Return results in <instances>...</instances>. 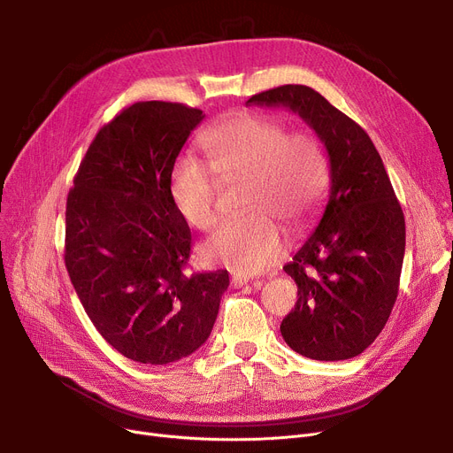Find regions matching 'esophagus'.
Masks as SVG:
<instances>
[{
  "instance_id": "esophagus-1",
  "label": "esophagus",
  "mask_w": 453,
  "mask_h": 453,
  "mask_svg": "<svg viewBox=\"0 0 453 453\" xmlns=\"http://www.w3.org/2000/svg\"><path fill=\"white\" fill-rule=\"evenodd\" d=\"M250 282V279L248 277H244V275H233L231 277V284L234 288H241V287H244V284H248ZM253 287H260V280H253Z\"/></svg>"
}]
</instances>
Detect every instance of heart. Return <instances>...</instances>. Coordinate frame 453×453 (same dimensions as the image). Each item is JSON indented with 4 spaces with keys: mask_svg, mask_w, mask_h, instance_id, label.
Here are the masks:
<instances>
[{
    "mask_svg": "<svg viewBox=\"0 0 453 453\" xmlns=\"http://www.w3.org/2000/svg\"><path fill=\"white\" fill-rule=\"evenodd\" d=\"M200 142L209 163L195 156L174 163L171 195L178 211L193 227L207 229L219 217L220 180H246L250 212L224 222L202 255L242 275L268 270L284 253L279 222L301 231L326 198L330 166L321 139L311 130L288 132L279 117L239 111L209 127Z\"/></svg>",
    "mask_w": 453,
    "mask_h": 453,
    "instance_id": "1",
    "label": "heart"
}]
</instances>
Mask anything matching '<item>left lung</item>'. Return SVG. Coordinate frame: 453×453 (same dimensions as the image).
Here are the masks:
<instances>
[{"label": "left lung", "mask_w": 453, "mask_h": 453, "mask_svg": "<svg viewBox=\"0 0 453 453\" xmlns=\"http://www.w3.org/2000/svg\"><path fill=\"white\" fill-rule=\"evenodd\" d=\"M248 103L299 113L330 161L323 217L282 268L296 280L299 299L280 334L306 358H354L391 316L406 251V222L382 157L367 132L312 88L279 86Z\"/></svg>", "instance_id": "left-lung-1"}]
</instances>
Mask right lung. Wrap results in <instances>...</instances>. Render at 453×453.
Wrapping results in <instances>:
<instances>
[{
  "instance_id": "right-lung-1",
  "label": "right lung",
  "mask_w": 453,
  "mask_h": 453,
  "mask_svg": "<svg viewBox=\"0 0 453 453\" xmlns=\"http://www.w3.org/2000/svg\"><path fill=\"white\" fill-rule=\"evenodd\" d=\"M205 115L135 103L95 135L65 205L64 260L101 336L127 358L165 365L209 338L226 270L183 273L190 229L171 195L176 157Z\"/></svg>"
}]
</instances>
